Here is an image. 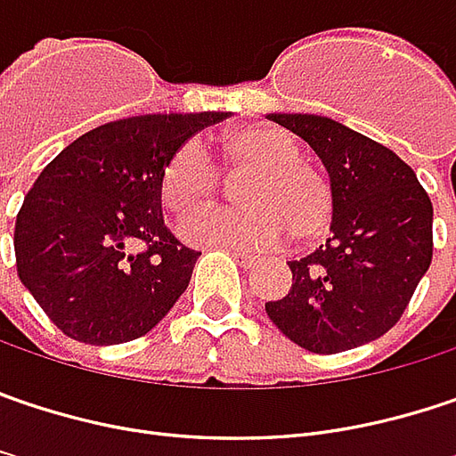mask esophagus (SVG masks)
Here are the masks:
<instances>
[{
	"label": "esophagus",
	"instance_id": "1",
	"mask_svg": "<svg viewBox=\"0 0 456 456\" xmlns=\"http://www.w3.org/2000/svg\"><path fill=\"white\" fill-rule=\"evenodd\" d=\"M214 248H224V245H214ZM240 265H245V268H253L255 263H257V257H253V255H248V253H242V250H234V248H224Z\"/></svg>",
	"mask_w": 456,
	"mask_h": 456
}]
</instances>
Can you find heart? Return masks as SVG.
<instances>
[{
  "label": "heart",
  "mask_w": 456,
  "mask_h": 456,
  "mask_svg": "<svg viewBox=\"0 0 456 456\" xmlns=\"http://www.w3.org/2000/svg\"><path fill=\"white\" fill-rule=\"evenodd\" d=\"M232 167H248L237 208H216L183 224L193 242L240 250H271L291 234L312 242L335 216L333 180L302 157L291 134L273 126H245L224 136ZM222 175L199 142H183L159 173V201L175 219H185L214 201Z\"/></svg>",
  "instance_id": "obj_1"
}]
</instances>
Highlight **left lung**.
I'll return each instance as SVG.
<instances>
[{"mask_svg": "<svg viewBox=\"0 0 456 456\" xmlns=\"http://www.w3.org/2000/svg\"><path fill=\"white\" fill-rule=\"evenodd\" d=\"M317 151L335 188L330 237L289 260L291 289L265 302L273 325L312 354H340L397 325L434 255V206L415 173L359 131L322 116L271 113Z\"/></svg>", "mask_w": 456, "mask_h": 456, "instance_id": "obj_1", "label": "left lung"}]
</instances>
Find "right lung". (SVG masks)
<instances>
[{
  "label": "right lung",
  "instance_id": "add662e5",
  "mask_svg": "<svg viewBox=\"0 0 456 456\" xmlns=\"http://www.w3.org/2000/svg\"><path fill=\"white\" fill-rule=\"evenodd\" d=\"M227 113L134 116L97 126L45 165L14 222L17 276L69 338L147 335L188 289L196 250L162 219L167 157Z\"/></svg>",
  "mask_w": 456,
  "mask_h": 456
}]
</instances>
